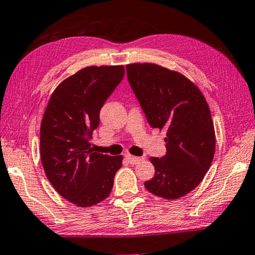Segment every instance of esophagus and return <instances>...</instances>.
I'll list each match as a JSON object with an SVG mask.
<instances>
[{
  "instance_id": "1",
  "label": "esophagus",
  "mask_w": 255,
  "mask_h": 255,
  "mask_svg": "<svg viewBox=\"0 0 255 255\" xmlns=\"http://www.w3.org/2000/svg\"><path fill=\"white\" fill-rule=\"evenodd\" d=\"M124 156H125V157H127V159L131 164H138L140 162H142V160L144 159L143 157H136V156H133V155L130 154V152H125Z\"/></svg>"
}]
</instances>
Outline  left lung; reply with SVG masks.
Listing matches in <instances>:
<instances>
[{
  "mask_svg": "<svg viewBox=\"0 0 255 255\" xmlns=\"http://www.w3.org/2000/svg\"><path fill=\"white\" fill-rule=\"evenodd\" d=\"M128 80L151 128L166 130V154L150 157L149 193L177 199L194 190L214 157L215 133L203 93L182 74L156 64L127 66Z\"/></svg>",
  "mask_w": 255,
  "mask_h": 255,
  "instance_id": "8db88e82",
  "label": "left lung"
}]
</instances>
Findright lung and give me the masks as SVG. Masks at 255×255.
<instances>
[{
    "label": "right lung",
    "instance_id": "add662e5",
    "mask_svg": "<svg viewBox=\"0 0 255 255\" xmlns=\"http://www.w3.org/2000/svg\"><path fill=\"white\" fill-rule=\"evenodd\" d=\"M124 66H90L58 85L43 115V168L59 195L80 207L104 201L123 156L93 151L90 140L106 100L124 77Z\"/></svg>",
    "mask_w": 255,
    "mask_h": 255
}]
</instances>
